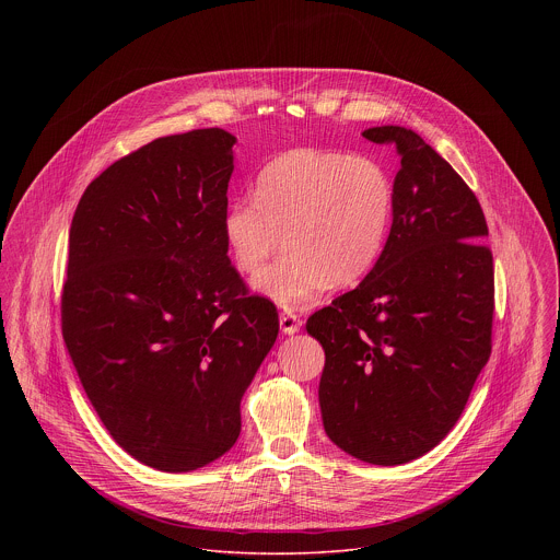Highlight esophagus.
Wrapping results in <instances>:
<instances>
[{"label": "esophagus", "instance_id": "1", "mask_svg": "<svg viewBox=\"0 0 560 560\" xmlns=\"http://www.w3.org/2000/svg\"><path fill=\"white\" fill-rule=\"evenodd\" d=\"M301 318L296 316V314H292V312H283L281 316H279V326H281V330H283V335H294V332H299V328H301Z\"/></svg>", "mask_w": 560, "mask_h": 560}]
</instances>
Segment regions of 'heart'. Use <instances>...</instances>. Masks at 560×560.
I'll return each instance as SVG.
<instances>
[{
    "label": "heart",
    "mask_w": 560,
    "mask_h": 560,
    "mask_svg": "<svg viewBox=\"0 0 560 560\" xmlns=\"http://www.w3.org/2000/svg\"><path fill=\"white\" fill-rule=\"evenodd\" d=\"M394 214L387 171L363 154L296 148L257 175L255 195L228 203L221 232L234 266L283 310L322 296L332 283L354 285L378 261Z\"/></svg>",
    "instance_id": "1"
}]
</instances>
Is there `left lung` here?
<instances>
[{"label": "left lung", "instance_id": "1", "mask_svg": "<svg viewBox=\"0 0 560 560\" xmlns=\"http://www.w3.org/2000/svg\"><path fill=\"white\" fill-rule=\"evenodd\" d=\"M394 143V214L374 268L307 318L326 350L318 406L330 441L372 465L436 447L492 352L494 266L481 203L410 128L363 130Z\"/></svg>", "mask_w": 560, "mask_h": 560}]
</instances>
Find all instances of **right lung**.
<instances>
[{"label": "right lung", "instance_id": "1", "mask_svg": "<svg viewBox=\"0 0 560 560\" xmlns=\"http://www.w3.org/2000/svg\"><path fill=\"white\" fill-rule=\"evenodd\" d=\"M236 137L154 139L108 166L68 234L61 330L89 401L132 458L192 471L242 432L279 314L230 266L221 219Z\"/></svg>", "mask_w": 560, "mask_h": 560}]
</instances>
